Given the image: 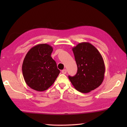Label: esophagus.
Returning <instances> with one entry per match:
<instances>
[{"mask_svg": "<svg viewBox=\"0 0 127 127\" xmlns=\"http://www.w3.org/2000/svg\"><path fill=\"white\" fill-rule=\"evenodd\" d=\"M62 73L63 74H66V69H63L62 70Z\"/></svg>", "mask_w": 127, "mask_h": 127, "instance_id": "obj_1", "label": "esophagus"}]
</instances>
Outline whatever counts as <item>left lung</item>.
Returning a JSON list of instances; mask_svg holds the SVG:
<instances>
[{"label": "left lung", "instance_id": "1", "mask_svg": "<svg viewBox=\"0 0 127 127\" xmlns=\"http://www.w3.org/2000/svg\"><path fill=\"white\" fill-rule=\"evenodd\" d=\"M72 50L78 69L74 76L68 78L77 91L89 93L99 87L104 81V60L97 49L89 42L79 43Z\"/></svg>", "mask_w": 127, "mask_h": 127}]
</instances>
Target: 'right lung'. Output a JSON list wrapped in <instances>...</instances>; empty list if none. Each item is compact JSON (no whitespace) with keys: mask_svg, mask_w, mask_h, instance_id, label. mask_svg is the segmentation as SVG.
<instances>
[{"mask_svg":"<svg viewBox=\"0 0 127 127\" xmlns=\"http://www.w3.org/2000/svg\"><path fill=\"white\" fill-rule=\"evenodd\" d=\"M53 47L40 44L28 51L22 64V73L26 84L37 91L48 90L60 73L55 61L51 57Z\"/></svg>","mask_w":127,"mask_h":127,"instance_id":"add662e5","label":"right lung"}]
</instances>
